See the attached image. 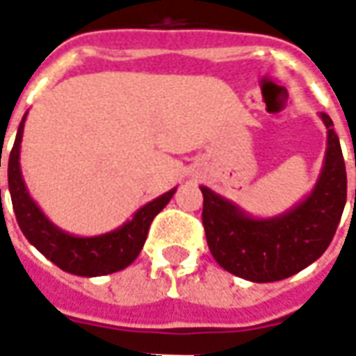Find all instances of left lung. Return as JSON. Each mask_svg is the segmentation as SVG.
Instances as JSON below:
<instances>
[{
  "label": "left lung",
  "instance_id": "8db88e82",
  "mask_svg": "<svg viewBox=\"0 0 356 356\" xmlns=\"http://www.w3.org/2000/svg\"><path fill=\"white\" fill-rule=\"evenodd\" d=\"M321 118L328 129L321 175L311 194L288 211L257 219L200 186L209 252L225 270L252 282H276L303 270L326 252L343 213L347 173L334 122L324 112Z\"/></svg>",
  "mask_w": 356,
  "mask_h": 356
}]
</instances>
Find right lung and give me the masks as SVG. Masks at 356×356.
<instances>
[{
  "label": "right lung",
  "mask_w": 356,
  "mask_h": 356,
  "mask_svg": "<svg viewBox=\"0 0 356 356\" xmlns=\"http://www.w3.org/2000/svg\"><path fill=\"white\" fill-rule=\"evenodd\" d=\"M26 114L22 118L17 131V139L9 154V193H11L13 209L17 216L20 231L28 242L40 250L49 261L70 275L102 276L112 275L131 265L145 246L150 223L162 211L177 188H171L162 196L139 208L129 221L114 231L99 236H74L70 232L58 229L45 217L38 204L28 193L22 171H20V143L24 131ZM1 168V154H0Z\"/></svg>",
  "instance_id": "obj_1"
}]
</instances>
